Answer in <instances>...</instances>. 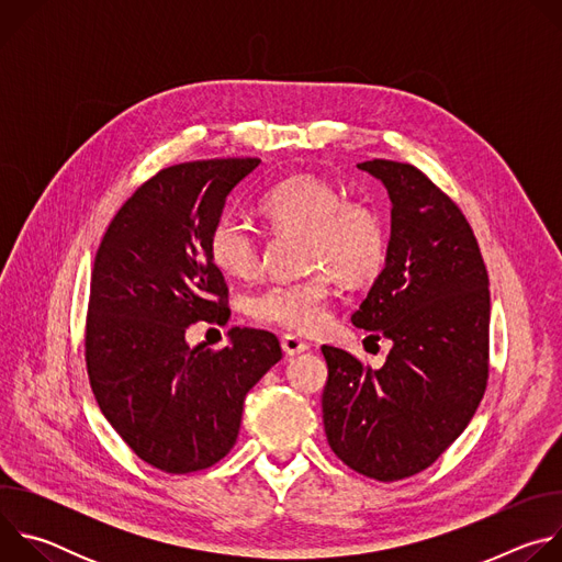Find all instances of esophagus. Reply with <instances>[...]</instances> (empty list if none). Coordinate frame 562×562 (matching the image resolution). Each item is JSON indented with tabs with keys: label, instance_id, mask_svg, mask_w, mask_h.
<instances>
[{
	"label": "esophagus",
	"instance_id": "1",
	"mask_svg": "<svg viewBox=\"0 0 562 562\" xmlns=\"http://www.w3.org/2000/svg\"><path fill=\"white\" fill-rule=\"evenodd\" d=\"M280 345H282V351H284L286 356H297V353H302V351L308 349V345H306L304 340H300L297 336H291V334H284V336L280 338Z\"/></svg>",
	"mask_w": 562,
	"mask_h": 562
}]
</instances>
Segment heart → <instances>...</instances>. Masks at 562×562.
I'll return each mask as SVG.
<instances>
[{
    "mask_svg": "<svg viewBox=\"0 0 562 562\" xmlns=\"http://www.w3.org/2000/svg\"><path fill=\"white\" fill-rule=\"evenodd\" d=\"M258 209L273 231L304 233V267L293 282H273L247 297V315L260 325L293 334H315L329 323L334 278L347 284L373 280L386 260V231L380 213L349 200L325 178L291 176L267 189ZM206 251L213 267L247 280L262 267V239L243 215L224 211L209 228Z\"/></svg>",
    "mask_w": 562,
    "mask_h": 562,
    "instance_id": "b5f03b06",
    "label": "heart"
}]
</instances>
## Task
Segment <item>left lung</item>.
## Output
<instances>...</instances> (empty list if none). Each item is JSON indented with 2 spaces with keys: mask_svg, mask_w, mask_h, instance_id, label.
Listing matches in <instances>:
<instances>
[{
  "mask_svg": "<svg viewBox=\"0 0 562 562\" xmlns=\"http://www.w3.org/2000/svg\"><path fill=\"white\" fill-rule=\"evenodd\" d=\"M389 191L386 265L351 323L389 338L375 371L323 345V420L334 453L393 483L431 467L473 418L490 380V278L460 206L418 167L358 165Z\"/></svg>",
  "mask_w": 562,
  "mask_h": 562,
  "instance_id": "8db88e82",
  "label": "left lung"
}]
</instances>
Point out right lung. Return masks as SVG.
Returning <instances> with one entry per match:
<instances>
[{
  "instance_id": "right-lung-1",
  "label": "right lung",
  "mask_w": 562,
  "mask_h": 562,
  "mask_svg": "<svg viewBox=\"0 0 562 562\" xmlns=\"http://www.w3.org/2000/svg\"><path fill=\"white\" fill-rule=\"evenodd\" d=\"M258 157L195 159L157 171L113 215L95 254L85 331L93 395L146 464L193 473L235 445L245 395L282 358L265 329L191 349L189 325H226L228 286L206 237Z\"/></svg>"
}]
</instances>
